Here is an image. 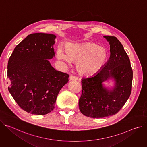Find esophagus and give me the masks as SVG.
Masks as SVG:
<instances>
[{"label":"esophagus","instance_id":"esophagus-1","mask_svg":"<svg viewBox=\"0 0 147 147\" xmlns=\"http://www.w3.org/2000/svg\"><path fill=\"white\" fill-rule=\"evenodd\" d=\"M70 80L71 81H76V80H77V78L76 77H75L74 76H70Z\"/></svg>","mask_w":147,"mask_h":147}]
</instances>
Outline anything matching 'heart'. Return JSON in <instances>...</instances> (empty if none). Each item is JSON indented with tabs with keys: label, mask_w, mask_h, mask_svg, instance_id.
<instances>
[{
	"label": "heart",
	"mask_w": 147,
	"mask_h": 147,
	"mask_svg": "<svg viewBox=\"0 0 147 147\" xmlns=\"http://www.w3.org/2000/svg\"><path fill=\"white\" fill-rule=\"evenodd\" d=\"M57 57L77 63V70L80 75L91 76L96 74L104 66L107 52L103 48L92 42L70 44L66 52L61 49L58 50Z\"/></svg>",
	"instance_id": "heart-1"
}]
</instances>
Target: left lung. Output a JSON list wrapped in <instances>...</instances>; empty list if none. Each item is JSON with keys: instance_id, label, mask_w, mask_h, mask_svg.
<instances>
[{"instance_id": "left-lung-1", "label": "left lung", "mask_w": 147, "mask_h": 147, "mask_svg": "<svg viewBox=\"0 0 147 147\" xmlns=\"http://www.w3.org/2000/svg\"><path fill=\"white\" fill-rule=\"evenodd\" d=\"M110 44L109 59L96 74L82 80V94L79 99L80 112L91 118H102L116 114L130 96L133 70L123 45L113 36H105ZM110 78L116 81L109 91L102 84Z\"/></svg>"}]
</instances>
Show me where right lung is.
Masks as SVG:
<instances>
[{"label": "right lung", "instance_id": "add662e5", "mask_svg": "<svg viewBox=\"0 0 147 147\" xmlns=\"http://www.w3.org/2000/svg\"><path fill=\"white\" fill-rule=\"evenodd\" d=\"M56 36L28 35L14 48L8 61L9 91L18 106L33 115L52 111L56 98L69 75L56 70L48 59L55 56Z\"/></svg>", "mask_w": 147, "mask_h": 147}]
</instances>
